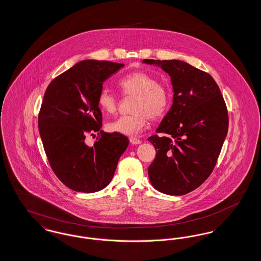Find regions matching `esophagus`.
<instances>
[{"instance_id": "34e87169", "label": "esophagus", "mask_w": 261, "mask_h": 261, "mask_svg": "<svg viewBox=\"0 0 261 261\" xmlns=\"http://www.w3.org/2000/svg\"><path fill=\"white\" fill-rule=\"evenodd\" d=\"M129 140H130V143H131L132 145H139V144H141V143H142V142H141V140L137 139L135 137H131Z\"/></svg>"}]
</instances>
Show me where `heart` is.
I'll use <instances>...</instances> for the list:
<instances>
[{"label":"heart","mask_w":261,"mask_h":261,"mask_svg":"<svg viewBox=\"0 0 261 261\" xmlns=\"http://www.w3.org/2000/svg\"><path fill=\"white\" fill-rule=\"evenodd\" d=\"M118 87L124 95L136 96L132 105L133 114L122 115L107 124L108 131L126 136L141 133L148 123V116L155 119L167 111L170 96L167 88L145 71H134L121 77ZM97 102L101 112L113 113L117 109V98L108 89L99 93Z\"/></svg>","instance_id":"obj_1"}]
</instances>
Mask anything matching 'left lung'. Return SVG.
<instances>
[{"label": "left lung", "instance_id": "obj_1", "mask_svg": "<svg viewBox=\"0 0 261 261\" xmlns=\"http://www.w3.org/2000/svg\"><path fill=\"white\" fill-rule=\"evenodd\" d=\"M171 78L173 101L156 133L149 137L156 150L148 173L161 193L182 196L211 175L228 132V113L211 75L179 60H144Z\"/></svg>", "mask_w": 261, "mask_h": 261}]
</instances>
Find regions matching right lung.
<instances>
[{"label":"right lung","mask_w":261,"mask_h":261,"mask_svg":"<svg viewBox=\"0 0 261 261\" xmlns=\"http://www.w3.org/2000/svg\"><path fill=\"white\" fill-rule=\"evenodd\" d=\"M124 64L85 60L55 78L47 88L38 117L40 136L53 171L65 186L95 193L108 186L129 140L100 130L97 99L103 82ZM98 132L88 146L85 137ZM93 135V134H92Z\"/></svg>","instance_id":"1"}]
</instances>
